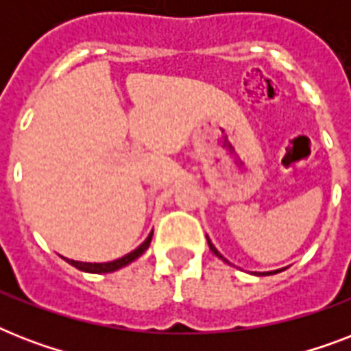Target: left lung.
Masks as SVG:
<instances>
[{
  "label": "left lung",
  "mask_w": 351,
  "mask_h": 351,
  "mask_svg": "<svg viewBox=\"0 0 351 351\" xmlns=\"http://www.w3.org/2000/svg\"><path fill=\"white\" fill-rule=\"evenodd\" d=\"M208 244H209V250H211V251H213V253H215V255H217V256H219V258H222V261H226V258H224V256H222V255H220V253H219V251H217V247H215V245H213V244H211V240H209V239H208ZM273 273H275V271H273ZM262 275H264V273H262Z\"/></svg>",
  "instance_id": "1"
}]
</instances>
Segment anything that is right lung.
<instances>
[{
	"instance_id": "obj_1",
	"label": "right lung",
	"mask_w": 351,
	"mask_h": 351,
	"mask_svg": "<svg viewBox=\"0 0 351 351\" xmlns=\"http://www.w3.org/2000/svg\"><path fill=\"white\" fill-rule=\"evenodd\" d=\"M151 239H153V231H151V234H149L147 239L143 240L142 244L138 245L136 250L131 251V253H127V255L121 256V258H117V261L106 262V264H90V262L69 261V258H65V261H67L71 266L78 267V269H82V271H87V273H111V271H117V269H120V267L127 266L129 262L136 261L138 256L142 255L143 251L149 247V244H151Z\"/></svg>"
}]
</instances>
